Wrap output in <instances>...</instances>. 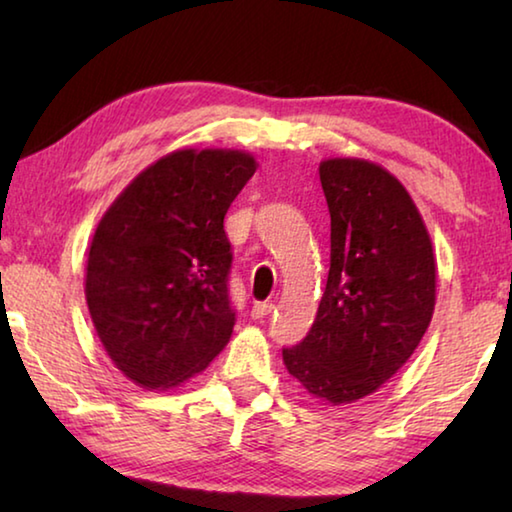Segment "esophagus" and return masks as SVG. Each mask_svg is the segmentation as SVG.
<instances>
[{"mask_svg": "<svg viewBox=\"0 0 512 512\" xmlns=\"http://www.w3.org/2000/svg\"><path fill=\"white\" fill-rule=\"evenodd\" d=\"M275 309V305L271 300H262V302H255L253 305V311H250V316L253 318H266L271 311Z\"/></svg>", "mask_w": 512, "mask_h": 512, "instance_id": "1", "label": "esophagus"}]
</instances>
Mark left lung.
<instances>
[{
    "mask_svg": "<svg viewBox=\"0 0 512 512\" xmlns=\"http://www.w3.org/2000/svg\"><path fill=\"white\" fill-rule=\"evenodd\" d=\"M329 273L314 325L282 348L311 395L354 402L391 379L427 332L436 264L427 228L391 173L366 160H325Z\"/></svg>",
    "mask_w": 512,
    "mask_h": 512,
    "instance_id": "8db88e82",
    "label": "left lung"
}]
</instances>
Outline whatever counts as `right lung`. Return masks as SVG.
<instances>
[{"instance_id":"1","label":"right lung","mask_w":512,"mask_h":512,"mask_svg":"<svg viewBox=\"0 0 512 512\" xmlns=\"http://www.w3.org/2000/svg\"><path fill=\"white\" fill-rule=\"evenodd\" d=\"M255 169L241 151H176L101 219L85 298L108 357L135 384L176 386L228 343L237 309L223 216Z\"/></svg>"}]
</instances>
